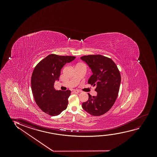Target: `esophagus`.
Instances as JSON below:
<instances>
[{"instance_id": "34e87169", "label": "esophagus", "mask_w": 157, "mask_h": 157, "mask_svg": "<svg viewBox=\"0 0 157 157\" xmlns=\"http://www.w3.org/2000/svg\"><path fill=\"white\" fill-rule=\"evenodd\" d=\"M73 92L74 93H75V94H78V93H79V91L78 90H73Z\"/></svg>"}]
</instances>
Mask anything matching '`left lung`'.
<instances>
[{"label": "left lung", "instance_id": "left-lung-1", "mask_svg": "<svg viewBox=\"0 0 157 157\" xmlns=\"http://www.w3.org/2000/svg\"><path fill=\"white\" fill-rule=\"evenodd\" d=\"M80 59L88 65L93 75L88 83L96 86L97 96L89 93L87 101L83 102L82 107L93 116L105 114L112 107L118 96L120 86V73L112 59L101 55L84 56Z\"/></svg>", "mask_w": 157, "mask_h": 157}]
</instances>
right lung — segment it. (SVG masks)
Listing matches in <instances>:
<instances>
[{
  "instance_id": "add662e5",
  "label": "right lung",
  "mask_w": 157,
  "mask_h": 157,
  "mask_svg": "<svg viewBox=\"0 0 157 157\" xmlns=\"http://www.w3.org/2000/svg\"><path fill=\"white\" fill-rule=\"evenodd\" d=\"M75 58L50 54L35 67L31 78L32 90L37 105L46 114L57 116L67 109L71 91L55 90L54 84L59 80L64 65Z\"/></svg>"
}]
</instances>
